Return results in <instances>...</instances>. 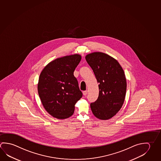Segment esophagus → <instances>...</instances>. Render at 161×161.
Returning a JSON list of instances; mask_svg holds the SVG:
<instances>
[{
  "label": "esophagus",
  "instance_id": "esophagus-1",
  "mask_svg": "<svg viewBox=\"0 0 161 161\" xmlns=\"http://www.w3.org/2000/svg\"><path fill=\"white\" fill-rule=\"evenodd\" d=\"M87 94V90H85L83 92V94L84 95V96H86V94Z\"/></svg>",
  "mask_w": 161,
  "mask_h": 161
}]
</instances>
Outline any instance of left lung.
<instances>
[{
  "mask_svg": "<svg viewBox=\"0 0 161 161\" xmlns=\"http://www.w3.org/2000/svg\"><path fill=\"white\" fill-rule=\"evenodd\" d=\"M98 83L99 96L90 103L94 115L101 120H108L120 110L126 94L127 82L124 71L118 62L100 52L85 57Z\"/></svg>",
  "mask_w": 161,
  "mask_h": 161,
  "instance_id": "1",
  "label": "left lung"
}]
</instances>
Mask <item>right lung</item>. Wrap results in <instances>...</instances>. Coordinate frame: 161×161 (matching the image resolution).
I'll return each instance as SVG.
<instances>
[{
    "label": "right lung",
    "instance_id": "1",
    "mask_svg": "<svg viewBox=\"0 0 161 161\" xmlns=\"http://www.w3.org/2000/svg\"><path fill=\"white\" fill-rule=\"evenodd\" d=\"M81 59L79 54L58 58L40 74L38 94L45 110L54 118L64 119L72 115L75 104L82 96L74 75Z\"/></svg>",
    "mask_w": 161,
    "mask_h": 161
}]
</instances>
